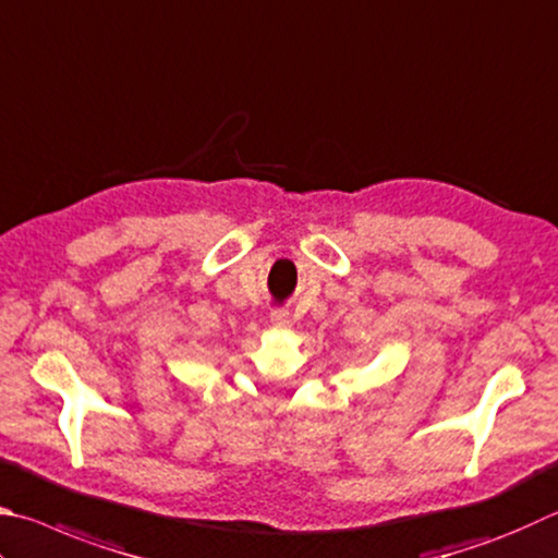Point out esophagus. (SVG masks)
I'll list each match as a JSON object with an SVG mask.
<instances>
[{"label": "esophagus", "mask_w": 558, "mask_h": 558, "mask_svg": "<svg viewBox=\"0 0 558 558\" xmlns=\"http://www.w3.org/2000/svg\"><path fill=\"white\" fill-rule=\"evenodd\" d=\"M270 324H272V327H276V329H290V324H292L290 312H286V310L270 312Z\"/></svg>", "instance_id": "esophagus-1"}]
</instances>
